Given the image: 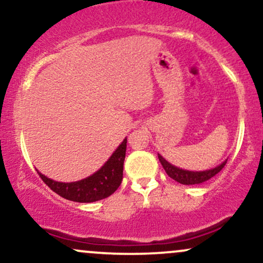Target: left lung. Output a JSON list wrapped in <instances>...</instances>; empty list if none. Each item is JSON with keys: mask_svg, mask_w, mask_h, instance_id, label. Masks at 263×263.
<instances>
[{"mask_svg": "<svg viewBox=\"0 0 263 263\" xmlns=\"http://www.w3.org/2000/svg\"><path fill=\"white\" fill-rule=\"evenodd\" d=\"M159 162L164 168L165 173L170 176L172 179H174L176 182L180 184H185V185H193V184H200L209 180L210 178L219 173L222 168L225 167L226 161L222 162L221 164L218 165V167L213 168V170L209 171H203V172H192V171H184L180 170V168H177L176 165H172L170 162L165 161L164 158L161 155H158Z\"/></svg>", "mask_w": 263, "mask_h": 263, "instance_id": "left-lung-1", "label": "left lung"}]
</instances>
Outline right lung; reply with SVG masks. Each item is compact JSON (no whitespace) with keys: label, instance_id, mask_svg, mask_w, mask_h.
<instances>
[{"label":"right lung","instance_id":"1","mask_svg":"<svg viewBox=\"0 0 263 263\" xmlns=\"http://www.w3.org/2000/svg\"><path fill=\"white\" fill-rule=\"evenodd\" d=\"M126 143L127 138L123 140L100 170L92 176L78 182H55L37 172L42 180L62 198L77 203H92V201L101 200L116 192L122 182L123 161H125L126 147H127Z\"/></svg>","mask_w":263,"mask_h":263}]
</instances>
